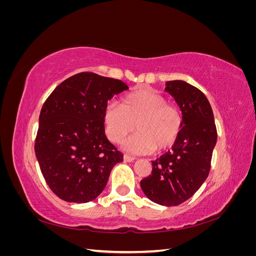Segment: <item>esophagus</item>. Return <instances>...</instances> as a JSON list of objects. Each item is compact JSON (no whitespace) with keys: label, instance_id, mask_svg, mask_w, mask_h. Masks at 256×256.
Wrapping results in <instances>:
<instances>
[{"label":"esophagus","instance_id":"obj_1","mask_svg":"<svg viewBox=\"0 0 256 256\" xmlns=\"http://www.w3.org/2000/svg\"><path fill=\"white\" fill-rule=\"evenodd\" d=\"M134 160H136V158L130 157V156H128V154H124V161H126V162H134Z\"/></svg>","mask_w":256,"mask_h":256}]
</instances>
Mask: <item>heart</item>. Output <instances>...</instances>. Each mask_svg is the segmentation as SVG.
Segmentation results:
<instances>
[{
    "label": "heart",
    "mask_w": 256,
    "mask_h": 256,
    "mask_svg": "<svg viewBox=\"0 0 256 256\" xmlns=\"http://www.w3.org/2000/svg\"><path fill=\"white\" fill-rule=\"evenodd\" d=\"M106 134L120 143L136 128L138 132L122 142V148L136 154H152L171 147L180 134L182 116L178 108L150 90H136L122 98V106L108 104L104 111Z\"/></svg>",
    "instance_id": "obj_1"
}]
</instances>
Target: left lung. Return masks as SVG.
<instances>
[{
	"mask_svg": "<svg viewBox=\"0 0 256 256\" xmlns=\"http://www.w3.org/2000/svg\"><path fill=\"white\" fill-rule=\"evenodd\" d=\"M166 86L182 111V128L172 150L152 161V175L140 184L154 203L177 206L194 194L207 178L216 129L210 104L198 88L182 80L168 81Z\"/></svg>",
	"mask_w": 256,
	"mask_h": 256,
	"instance_id": "1",
	"label": "left lung"
}]
</instances>
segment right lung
<instances>
[{"label": "right lung", "mask_w": 256, "mask_h": 256, "mask_svg": "<svg viewBox=\"0 0 256 256\" xmlns=\"http://www.w3.org/2000/svg\"><path fill=\"white\" fill-rule=\"evenodd\" d=\"M126 83L92 72L62 82L40 115L35 152L50 189L69 203L95 200L122 154L104 134V111Z\"/></svg>", "instance_id": "obj_1"}]
</instances>
